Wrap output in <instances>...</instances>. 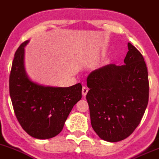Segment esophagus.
Masks as SVG:
<instances>
[{
    "instance_id": "1",
    "label": "esophagus",
    "mask_w": 159,
    "mask_h": 159,
    "mask_svg": "<svg viewBox=\"0 0 159 159\" xmlns=\"http://www.w3.org/2000/svg\"><path fill=\"white\" fill-rule=\"evenodd\" d=\"M89 91V89L87 88L86 86H83V89H82V94H83V96H86L87 93H88Z\"/></svg>"
}]
</instances>
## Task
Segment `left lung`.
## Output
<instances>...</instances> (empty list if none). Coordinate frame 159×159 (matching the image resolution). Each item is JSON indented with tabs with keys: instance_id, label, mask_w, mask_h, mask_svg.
<instances>
[{
	"instance_id": "left-lung-1",
	"label": "left lung",
	"mask_w": 159,
	"mask_h": 159,
	"mask_svg": "<svg viewBox=\"0 0 159 159\" xmlns=\"http://www.w3.org/2000/svg\"><path fill=\"white\" fill-rule=\"evenodd\" d=\"M124 64H107L87 77L91 124L103 140L119 142L135 130L148 102V70L143 55L128 43Z\"/></svg>"
}]
</instances>
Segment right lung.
Returning a JSON list of instances; mask_svg holds the SVG:
<instances>
[{"label":"right lung","mask_w":159,"mask_h":159,"mask_svg":"<svg viewBox=\"0 0 159 159\" xmlns=\"http://www.w3.org/2000/svg\"><path fill=\"white\" fill-rule=\"evenodd\" d=\"M28 42L22 43L15 53L10 95L16 118L25 132L36 139H50L61 132L73 107L81 99L82 85L53 87L32 82L24 67V48Z\"/></svg>","instance_id":"add662e5"}]
</instances>
